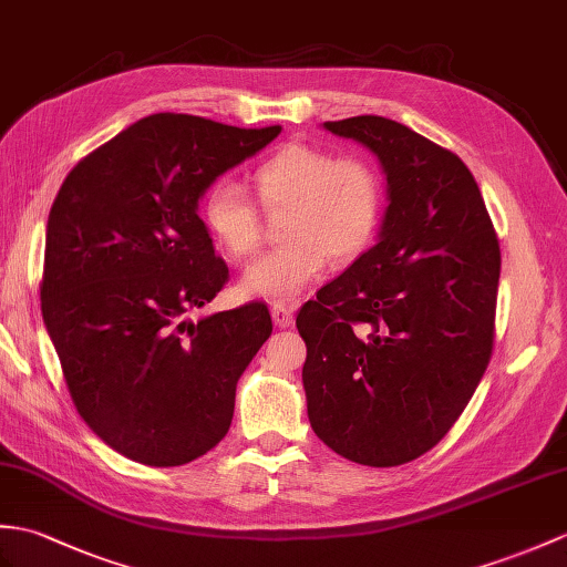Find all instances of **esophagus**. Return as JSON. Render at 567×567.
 <instances>
[{
  "instance_id": "esophagus-1",
  "label": "esophagus",
  "mask_w": 567,
  "mask_h": 567,
  "mask_svg": "<svg viewBox=\"0 0 567 567\" xmlns=\"http://www.w3.org/2000/svg\"><path fill=\"white\" fill-rule=\"evenodd\" d=\"M270 313H272V321L278 328H289L295 323V309L282 305V301H275V305L270 307Z\"/></svg>"
}]
</instances>
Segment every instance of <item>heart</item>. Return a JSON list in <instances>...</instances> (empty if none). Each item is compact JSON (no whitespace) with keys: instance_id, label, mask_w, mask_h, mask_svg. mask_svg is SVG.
Segmentation results:
<instances>
[{"instance_id":"1","label":"heart","mask_w":567,"mask_h":567,"mask_svg":"<svg viewBox=\"0 0 567 567\" xmlns=\"http://www.w3.org/2000/svg\"><path fill=\"white\" fill-rule=\"evenodd\" d=\"M262 207H289L287 246L251 262L241 275L246 297L292 301L321 278L331 256L340 262L372 241L381 219V181L360 156H336L311 144H287L256 171ZM209 236L231 258H251L262 239L256 205L236 183L219 181L203 203Z\"/></svg>"}]
</instances>
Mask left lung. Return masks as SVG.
Returning <instances> with one entry per match:
<instances>
[{"instance_id":"1","label":"left lung","mask_w":567,"mask_h":567,"mask_svg":"<svg viewBox=\"0 0 567 567\" xmlns=\"http://www.w3.org/2000/svg\"><path fill=\"white\" fill-rule=\"evenodd\" d=\"M323 127L377 156L389 205L377 244L297 316L309 423L354 464L399 466L450 432L488 367L499 246L456 154L381 115Z\"/></svg>"}]
</instances>
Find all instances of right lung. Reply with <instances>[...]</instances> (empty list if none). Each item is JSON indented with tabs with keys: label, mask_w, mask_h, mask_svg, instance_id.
Here are the masks:
<instances>
[{
	"label": "right lung",
	"mask_w": 567,
	"mask_h": 567,
	"mask_svg": "<svg viewBox=\"0 0 567 567\" xmlns=\"http://www.w3.org/2000/svg\"><path fill=\"white\" fill-rule=\"evenodd\" d=\"M282 133L156 113L79 162L50 207L41 309L79 415L133 462L181 466L227 434L272 333L266 305L190 321L227 282L197 205Z\"/></svg>",
	"instance_id": "obj_1"
}]
</instances>
